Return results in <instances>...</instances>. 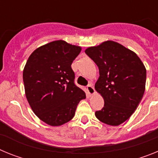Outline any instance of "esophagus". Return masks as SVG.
<instances>
[{"label":"esophagus","instance_id":"obj_1","mask_svg":"<svg viewBox=\"0 0 158 158\" xmlns=\"http://www.w3.org/2000/svg\"><path fill=\"white\" fill-rule=\"evenodd\" d=\"M87 92H88V94L89 95V96H92V95H93L95 93V89H94V87L93 86V85H89L87 86Z\"/></svg>","mask_w":158,"mask_h":158}]
</instances>
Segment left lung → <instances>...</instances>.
Listing matches in <instances>:
<instances>
[{"label":"left lung","instance_id":"1","mask_svg":"<svg viewBox=\"0 0 158 158\" xmlns=\"http://www.w3.org/2000/svg\"><path fill=\"white\" fill-rule=\"evenodd\" d=\"M85 53L99 68L95 89L104 100L96 117L107 125L118 126L131 116L142 100L146 68L135 52L116 42H104L87 48Z\"/></svg>","mask_w":158,"mask_h":158}]
</instances>
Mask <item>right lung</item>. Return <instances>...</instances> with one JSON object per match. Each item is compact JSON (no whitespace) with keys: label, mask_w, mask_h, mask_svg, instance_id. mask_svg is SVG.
I'll return each mask as SVG.
<instances>
[{"label":"right lung","mask_w":158,"mask_h":158,"mask_svg":"<svg viewBox=\"0 0 158 158\" xmlns=\"http://www.w3.org/2000/svg\"><path fill=\"white\" fill-rule=\"evenodd\" d=\"M81 48L57 40L32 52L23 72L26 97L32 111L48 125L71 120L79 102L86 98L75 85L73 61Z\"/></svg>","instance_id":"1"}]
</instances>
